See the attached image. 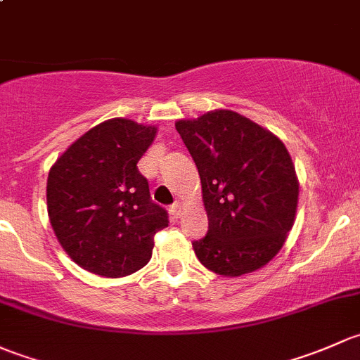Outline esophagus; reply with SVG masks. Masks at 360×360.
Listing matches in <instances>:
<instances>
[{
    "label": "esophagus",
    "mask_w": 360,
    "mask_h": 360,
    "mask_svg": "<svg viewBox=\"0 0 360 360\" xmlns=\"http://www.w3.org/2000/svg\"><path fill=\"white\" fill-rule=\"evenodd\" d=\"M169 214H172L173 220L180 218V214H181V205H180V202H175V205L169 206Z\"/></svg>",
    "instance_id": "obj_1"
}]
</instances>
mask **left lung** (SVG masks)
I'll use <instances>...</instances> for the list:
<instances>
[{
  "instance_id": "1",
  "label": "left lung",
  "mask_w": 360,
  "mask_h": 360,
  "mask_svg": "<svg viewBox=\"0 0 360 360\" xmlns=\"http://www.w3.org/2000/svg\"><path fill=\"white\" fill-rule=\"evenodd\" d=\"M201 176L207 234L195 257L211 272L239 277L262 269L295 225L300 181L286 146L255 121L217 109L175 123Z\"/></svg>"
}]
</instances>
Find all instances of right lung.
I'll return each instance as SVG.
<instances>
[{
    "label": "right lung",
    "mask_w": 360,
    "mask_h": 360,
    "mask_svg": "<svg viewBox=\"0 0 360 360\" xmlns=\"http://www.w3.org/2000/svg\"><path fill=\"white\" fill-rule=\"evenodd\" d=\"M158 126L112 117L88 129L50 168L48 218L70 260L102 277H124L149 263L168 213L150 201L136 162Z\"/></svg>",
    "instance_id": "obj_1"
}]
</instances>
